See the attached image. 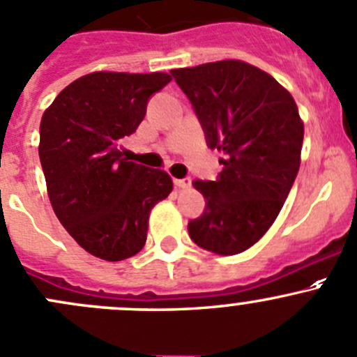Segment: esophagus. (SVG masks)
Returning a JSON list of instances; mask_svg holds the SVG:
<instances>
[{
  "label": "esophagus",
  "mask_w": 357,
  "mask_h": 357,
  "mask_svg": "<svg viewBox=\"0 0 357 357\" xmlns=\"http://www.w3.org/2000/svg\"><path fill=\"white\" fill-rule=\"evenodd\" d=\"M174 185L179 186V188H190V186H192V179H190V178L174 179Z\"/></svg>",
  "instance_id": "34e87169"
}]
</instances>
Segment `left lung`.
<instances>
[{"mask_svg":"<svg viewBox=\"0 0 357 357\" xmlns=\"http://www.w3.org/2000/svg\"><path fill=\"white\" fill-rule=\"evenodd\" d=\"M192 102L211 150L223 151L214 181L195 179L206 209L188 223L192 241L216 255H237L265 235L300 169L303 123L284 86L242 61L172 69Z\"/></svg>","mask_w":357,"mask_h":357,"instance_id":"left-lung-1","label":"left lung"}]
</instances>
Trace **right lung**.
Masks as SVG:
<instances>
[{
    "label": "right lung",
    "mask_w": 357,
    "mask_h": 357,
    "mask_svg": "<svg viewBox=\"0 0 357 357\" xmlns=\"http://www.w3.org/2000/svg\"><path fill=\"white\" fill-rule=\"evenodd\" d=\"M171 79L167 73H91L66 86L41 116L38 151L55 216L86 252L106 261L143 249L151 207L172 192L167 172L129 162L119 150Z\"/></svg>",
    "instance_id": "obj_1"
}]
</instances>
